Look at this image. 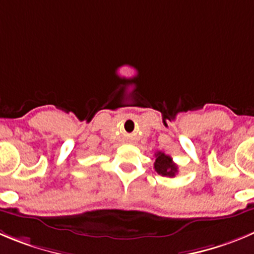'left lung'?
Masks as SVG:
<instances>
[{"label": "left lung", "instance_id": "left-lung-1", "mask_svg": "<svg viewBox=\"0 0 254 254\" xmlns=\"http://www.w3.org/2000/svg\"><path fill=\"white\" fill-rule=\"evenodd\" d=\"M154 169L158 174L163 175V177L174 178L178 173V167L174 162H173L172 156L167 155V154L158 151L155 154V163H154Z\"/></svg>", "mask_w": 254, "mask_h": 254}]
</instances>
